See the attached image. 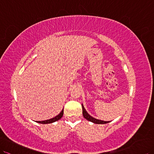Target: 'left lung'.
Here are the masks:
<instances>
[{"label": "left lung", "mask_w": 154, "mask_h": 154, "mask_svg": "<svg viewBox=\"0 0 154 154\" xmlns=\"http://www.w3.org/2000/svg\"><path fill=\"white\" fill-rule=\"evenodd\" d=\"M82 114H83L84 117L87 119V120L89 121V122H91L94 123H97V124H104V123H108V122H104V121H102V120H99V119H95L94 118H93L92 116H90L87 111L85 110V109L84 108L83 104H82Z\"/></svg>", "instance_id": "1"}]
</instances>
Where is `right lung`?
I'll list each match as a JSON object with an SVG mask.
<instances>
[{"instance_id": "add662e5", "label": "right lung", "mask_w": 154, "mask_h": 154, "mask_svg": "<svg viewBox=\"0 0 154 154\" xmlns=\"http://www.w3.org/2000/svg\"><path fill=\"white\" fill-rule=\"evenodd\" d=\"M63 116V110L60 112V114L59 115H57V116H55V117L50 119H48V120H45V121H36V122L40 123H42V124H46V123H53L55 122L56 121H58L59 119H61Z\"/></svg>"}]
</instances>
